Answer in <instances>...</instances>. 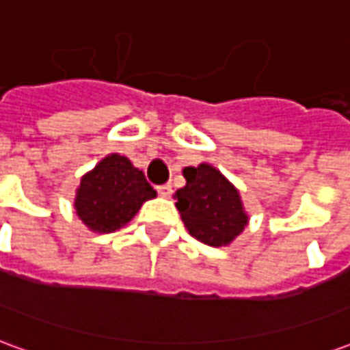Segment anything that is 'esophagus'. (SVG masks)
Returning <instances> with one entry per match:
<instances>
[{
	"label": "esophagus",
	"instance_id": "obj_1",
	"mask_svg": "<svg viewBox=\"0 0 350 350\" xmlns=\"http://www.w3.org/2000/svg\"><path fill=\"white\" fill-rule=\"evenodd\" d=\"M157 193H159L161 197L168 198V197H170V195H172V185H170V183L159 185V187H157Z\"/></svg>",
	"mask_w": 350,
	"mask_h": 350
}]
</instances>
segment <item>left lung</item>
<instances>
[{
	"label": "left lung",
	"mask_w": 350,
	"mask_h": 350,
	"mask_svg": "<svg viewBox=\"0 0 350 350\" xmlns=\"http://www.w3.org/2000/svg\"><path fill=\"white\" fill-rule=\"evenodd\" d=\"M185 185L176 191V208L183 225L198 242L221 247L242 234L247 225L240 193L208 163L183 168Z\"/></svg>",
	"instance_id": "obj_1"
}]
</instances>
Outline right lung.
I'll return each instance as SVG.
<instances>
[{"mask_svg": "<svg viewBox=\"0 0 350 350\" xmlns=\"http://www.w3.org/2000/svg\"><path fill=\"white\" fill-rule=\"evenodd\" d=\"M155 197L142 170L120 153H110L82 176L75 210L90 230L108 234L127 225L140 206Z\"/></svg>", "mask_w": 350, "mask_h": 350, "instance_id": "1", "label": "right lung"}]
</instances>
